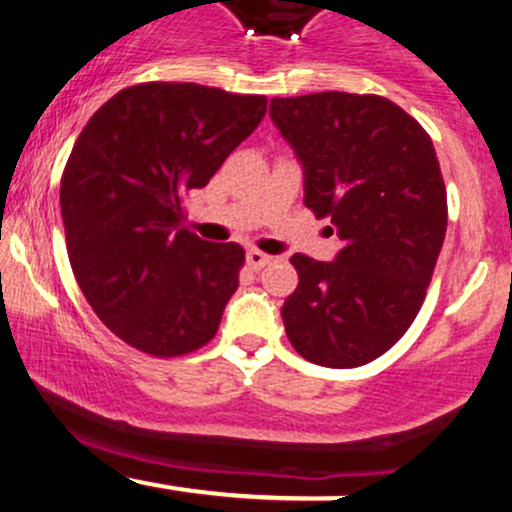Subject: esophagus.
Instances as JSON below:
<instances>
[{
	"mask_svg": "<svg viewBox=\"0 0 512 512\" xmlns=\"http://www.w3.org/2000/svg\"><path fill=\"white\" fill-rule=\"evenodd\" d=\"M245 260H248V267L250 269H262L264 264L272 262V257L264 255L260 250H248V255H245Z\"/></svg>",
	"mask_w": 512,
	"mask_h": 512,
	"instance_id": "obj_1",
	"label": "esophagus"
}]
</instances>
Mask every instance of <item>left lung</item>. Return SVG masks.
Returning <instances> with one entry per match:
<instances>
[{
    "label": "left lung",
    "instance_id": "1",
    "mask_svg": "<svg viewBox=\"0 0 512 512\" xmlns=\"http://www.w3.org/2000/svg\"><path fill=\"white\" fill-rule=\"evenodd\" d=\"M269 117L301 161L305 207L342 240L334 262L291 257L286 337L317 366H363L402 339L431 284L448 228L436 149L414 117L373 93L272 98Z\"/></svg>",
    "mask_w": 512,
    "mask_h": 512
}]
</instances>
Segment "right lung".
Returning a JSON list of instances; mask_svg holds the SVG:
<instances>
[{
	"mask_svg": "<svg viewBox=\"0 0 512 512\" xmlns=\"http://www.w3.org/2000/svg\"><path fill=\"white\" fill-rule=\"evenodd\" d=\"M264 113V96L149 81L122 88L81 129L60 185L69 262L93 313L125 344L170 358L219 330L245 250L187 231L182 199Z\"/></svg>",
	"mask_w": 512,
	"mask_h": 512,
	"instance_id": "add662e5",
	"label": "right lung"
}]
</instances>
